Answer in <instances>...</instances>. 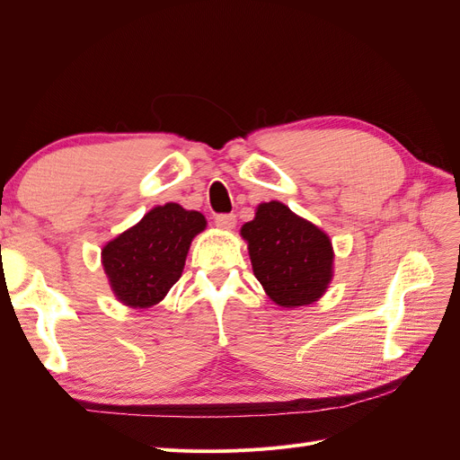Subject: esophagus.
<instances>
[{"label": "esophagus", "mask_w": 460, "mask_h": 460, "mask_svg": "<svg viewBox=\"0 0 460 460\" xmlns=\"http://www.w3.org/2000/svg\"><path fill=\"white\" fill-rule=\"evenodd\" d=\"M215 225L220 230H232L235 226V215H217Z\"/></svg>", "instance_id": "obj_1"}]
</instances>
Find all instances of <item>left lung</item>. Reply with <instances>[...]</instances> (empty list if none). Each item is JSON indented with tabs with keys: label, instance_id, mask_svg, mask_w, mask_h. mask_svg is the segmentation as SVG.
<instances>
[{
	"label": "left lung",
	"instance_id": "left-lung-1",
	"mask_svg": "<svg viewBox=\"0 0 460 460\" xmlns=\"http://www.w3.org/2000/svg\"><path fill=\"white\" fill-rule=\"evenodd\" d=\"M253 274L278 307L318 301L333 278L330 235L280 201L261 203L240 230Z\"/></svg>",
	"mask_w": 460,
	"mask_h": 460
}]
</instances>
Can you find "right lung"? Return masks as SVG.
Wrapping results in <instances>:
<instances>
[{"instance_id":"add662e5","label":"right lung","mask_w":460,"mask_h":460,"mask_svg":"<svg viewBox=\"0 0 460 460\" xmlns=\"http://www.w3.org/2000/svg\"><path fill=\"white\" fill-rule=\"evenodd\" d=\"M205 228L207 220L199 211L164 203L107 242L102 264L117 301L130 309L161 303L182 276L193 238Z\"/></svg>"}]
</instances>
